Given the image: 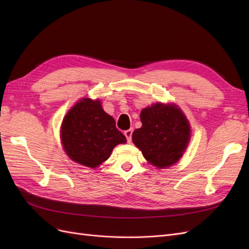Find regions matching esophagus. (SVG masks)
Masks as SVG:
<instances>
[{
	"label": "esophagus",
	"instance_id": "esophagus-1",
	"mask_svg": "<svg viewBox=\"0 0 249 249\" xmlns=\"http://www.w3.org/2000/svg\"><path fill=\"white\" fill-rule=\"evenodd\" d=\"M124 136H125V138H126V141L127 142H131L132 141V134H133V129H129V130H126V131H124Z\"/></svg>",
	"mask_w": 249,
	"mask_h": 249
}]
</instances>
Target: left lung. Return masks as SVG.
Returning <instances> with one entry per match:
<instances>
[{
    "label": "left lung",
    "instance_id": "left-lung-1",
    "mask_svg": "<svg viewBox=\"0 0 249 249\" xmlns=\"http://www.w3.org/2000/svg\"><path fill=\"white\" fill-rule=\"evenodd\" d=\"M142 126L132 135L143 157L158 168L176 164L189 144L190 124L176 104L156 103L140 113Z\"/></svg>",
    "mask_w": 249,
    "mask_h": 249
}]
</instances>
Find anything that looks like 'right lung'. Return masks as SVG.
<instances>
[{
  "instance_id": "add662e5",
  "label": "right lung",
  "mask_w": 249,
  "mask_h": 249,
  "mask_svg": "<svg viewBox=\"0 0 249 249\" xmlns=\"http://www.w3.org/2000/svg\"><path fill=\"white\" fill-rule=\"evenodd\" d=\"M60 133L70 159L90 168H96L117 144L126 142L114 118L103 110L101 101L88 97H83L67 112Z\"/></svg>"
}]
</instances>
